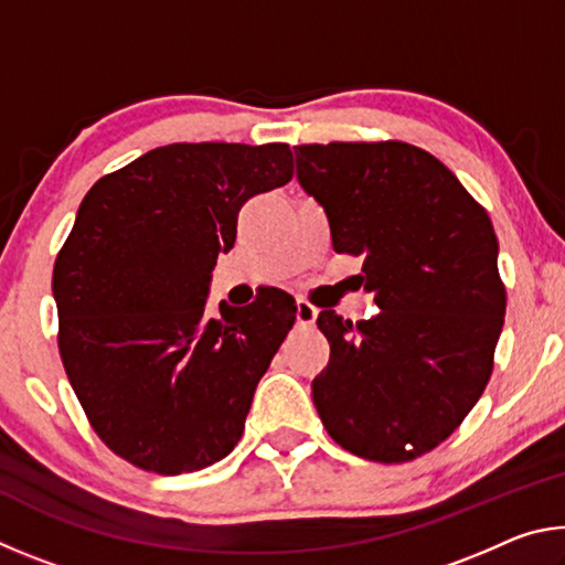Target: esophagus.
<instances>
[{
  "instance_id": "34e87169",
  "label": "esophagus",
  "mask_w": 565,
  "mask_h": 565,
  "mask_svg": "<svg viewBox=\"0 0 565 565\" xmlns=\"http://www.w3.org/2000/svg\"><path fill=\"white\" fill-rule=\"evenodd\" d=\"M319 317V309L313 303H309L306 299L296 301V321L301 323V327H311L313 321Z\"/></svg>"
}]
</instances>
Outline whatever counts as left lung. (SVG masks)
<instances>
[{
    "label": "left lung",
    "mask_w": 565,
    "mask_h": 565,
    "mask_svg": "<svg viewBox=\"0 0 565 565\" xmlns=\"http://www.w3.org/2000/svg\"><path fill=\"white\" fill-rule=\"evenodd\" d=\"M294 154L333 252L363 256V291L379 306L359 323L319 313L331 359L311 384L313 406L347 451L414 461L461 426L491 379L505 313L493 224L451 169L406 141Z\"/></svg>",
    "instance_id": "8db88e82"
}]
</instances>
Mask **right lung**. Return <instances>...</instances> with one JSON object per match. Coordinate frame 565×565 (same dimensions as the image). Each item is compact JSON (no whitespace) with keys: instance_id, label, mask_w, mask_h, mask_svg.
Returning <instances> with one entry per match:
<instances>
[{"instance_id":"right-lung-1","label":"right lung","mask_w":565,"mask_h":565,"mask_svg":"<svg viewBox=\"0 0 565 565\" xmlns=\"http://www.w3.org/2000/svg\"><path fill=\"white\" fill-rule=\"evenodd\" d=\"M289 145H169L94 184L56 254L60 353L89 424L151 473L232 454L296 319L281 289L206 313L212 269L248 199L289 184Z\"/></svg>"}]
</instances>
